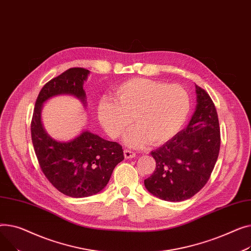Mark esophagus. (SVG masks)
<instances>
[{
	"instance_id": "34e87169",
	"label": "esophagus",
	"mask_w": 251,
	"mask_h": 251,
	"mask_svg": "<svg viewBox=\"0 0 251 251\" xmlns=\"http://www.w3.org/2000/svg\"><path fill=\"white\" fill-rule=\"evenodd\" d=\"M124 155H125V158L126 159H131V158H135L136 157V153L132 152L130 150H125L124 151Z\"/></svg>"
}]
</instances>
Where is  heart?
I'll return each mask as SVG.
<instances>
[{
  "mask_svg": "<svg viewBox=\"0 0 251 251\" xmlns=\"http://www.w3.org/2000/svg\"><path fill=\"white\" fill-rule=\"evenodd\" d=\"M112 98L99 102V122L108 136L119 139L135 121L138 127L126 140L130 147H142L149 141L154 146L168 142L182 128L190 108L181 86L143 78L117 85Z\"/></svg>",
  "mask_w": 251,
  "mask_h": 251,
  "instance_id": "heart-1",
  "label": "heart"
}]
</instances>
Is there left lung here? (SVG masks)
Here are the masks:
<instances>
[{
  "label": "left lung",
  "mask_w": 251,
  "mask_h": 251,
  "mask_svg": "<svg viewBox=\"0 0 251 251\" xmlns=\"http://www.w3.org/2000/svg\"><path fill=\"white\" fill-rule=\"evenodd\" d=\"M197 108L183 130L151 152L153 174L145 179L150 193L167 201L194 197L210 179L220 151L218 113L209 94L196 85Z\"/></svg>",
  "instance_id": "left-lung-1"
}]
</instances>
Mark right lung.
<instances>
[{
    "mask_svg": "<svg viewBox=\"0 0 251 251\" xmlns=\"http://www.w3.org/2000/svg\"><path fill=\"white\" fill-rule=\"evenodd\" d=\"M90 71L71 68L42 87L31 121V139L39 166L48 180L62 194L86 198L98 194L108 183L114 167L122 162L123 147L89 130L69 142L50 138L41 124L43 103L57 95H73L86 106L83 89Z\"/></svg>",
    "mask_w": 251,
    "mask_h": 251,
    "instance_id": "right-lung-1",
    "label": "right lung"
}]
</instances>
